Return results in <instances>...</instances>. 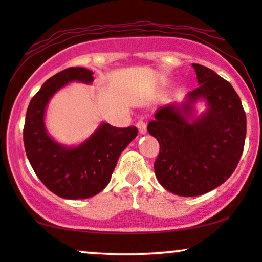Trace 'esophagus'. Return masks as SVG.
I'll return each mask as SVG.
<instances>
[{
  "label": "esophagus",
  "instance_id": "1",
  "mask_svg": "<svg viewBox=\"0 0 262 262\" xmlns=\"http://www.w3.org/2000/svg\"><path fill=\"white\" fill-rule=\"evenodd\" d=\"M137 128L139 130L140 134H145L146 133V123L143 121H139L137 123Z\"/></svg>",
  "mask_w": 262,
  "mask_h": 262
}]
</instances>
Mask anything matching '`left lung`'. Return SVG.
<instances>
[{
    "mask_svg": "<svg viewBox=\"0 0 262 262\" xmlns=\"http://www.w3.org/2000/svg\"><path fill=\"white\" fill-rule=\"evenodd\" d=\"M200 86L181 104L160 107L148 124L160 144L154 164L156 179L177 196L194 197L229 179L244 150L246 116L239 96L228 81L206 66L192 64ZM206 111L194 113L197 100Z\"/></svg>",
    "mask_w": 262,
    "mask_h": 262,
    "instance_id": "1",
    "label": "left lung"
}]
</instances>
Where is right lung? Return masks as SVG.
<instances>
[{
	"label": "right lung",
	"instance_id": "add662e5",
	"mask_svg": "<svg viewBox=\"0 0 262 262\" xmlns=\"http://www.w3.org/2000/svg\"><path fill=\"white\" fill-rule=\"evenodd\" d=\"M74 81L89 85L93 73L85 68H69L45 81L27 110L23 141L33 170L53 193L83 200L96 196L108 185L119 155L137 137L138 129L102 123L77 146L69 148L54 140L45 128V110L50 98Z\"/></svg>",
	"mask_w": 262,
	"mask_h": 262
}]
</instances>
